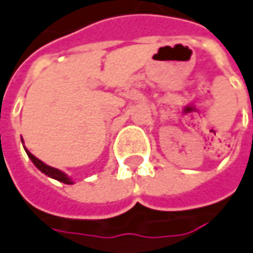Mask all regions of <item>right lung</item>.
I'll return each mask as SVG.
<instances>
[{"mask_svg": "<svg viewBox=\"0 0 253 253\" xmlns=\"http://www.w3.org/2000/svg\"><path fill=\"white\" fill-rule=\"evenodd\" d=\"M25 151H27L28 157L32 160V163L35 164V167H37L38 170L42 171L43 174H46V175H48V177H50V178H53V180H58V181L63 182V184H73L71 178H69V177H68L65 172H62L61 170H58V169H53V167H50V166H48V164L42 163V161H41L39 159H37L34 154H31L27 148H25Z\"/></svg>", "mask_w": 253, "mask_h": 253, "instance_id": "obj_1", "label": "right lung"}]
</instances>
